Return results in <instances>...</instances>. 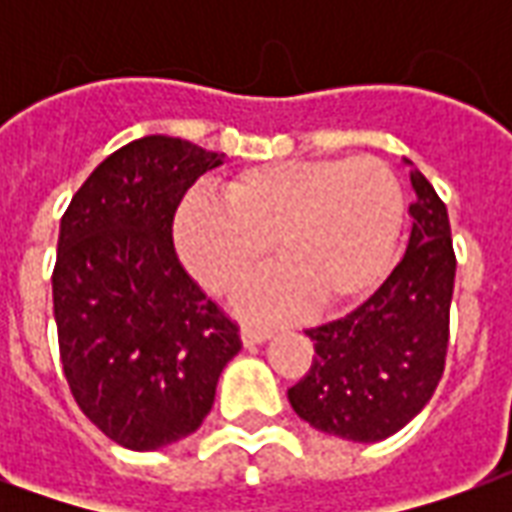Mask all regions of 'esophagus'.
Returning a JSON list of instances; mask_svg holds the SVG:
<instances>
[{"instance_id": "1", "label": "esophagus", "mask_w": 512, "mask_h": 512, "mask_svg": "<svg viewBox=\"0 0 512 512\" xmlns=\"http://www.w3.org/2000/svg\"><path fill=\"white\" fill-rule=\"evenodd\" d=\"M268 337H271V332H268V329H260V326H244V329H241V340H244V345L266 343Z\"/></svg>"}]
</instances>
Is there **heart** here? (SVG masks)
Returning a JSON list of instances; mask_svg holds the SVG:
<instances>
[{"label": "heart", "mask_w": 512, "mask_h": 512, "mask_svg": "<svg viewBox=\"0 0 512 512\" xmlns=\"http://www.w3.org/2000/svg\"><path fill=\"white\" fill-rule=\"evenodd\" d=\"M403 211V186L381 158L282 161L233 175L222 202L186 197L175 244L183 266L216 296H233L274 244L282 266L238 299L252 318H279L310 301L337 310L386 277Z\"/></svg>", "instance_id": "obj_1"}]
</instances>
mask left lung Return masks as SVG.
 <instances>
[{"label": "left lung", "mask_w": 512, "mask_h": 512, "mask_svg": "<svg viewBox=\"0 0 512 512\" xmlns=\"http://www.w3.org/2000/svg\"><path fill=\"white\" fill-rule=\"evenodd\" d=\"M411 235L381 288L345 318L307 329L315 356L288 389L312 428L348 441H381L425 408L444 373L455 288L447 205L411 172Z\"/></svg>", "instance_id": "1"}]
</instances>
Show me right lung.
Returning a JSON list of instances; mask_svg holds the SVG:
<instances>
[{"mask_svg":"<svg viewBox=\"0 0 512 512\" xmlns=\"http://www.w3.org/2000/svg\"><path fill=\"white\" fill-rule=\"evenodd\" d=\"M222 156L142 136L104 158L62 213L51 274L73 400L128 450H158L208 417L238 323L180 266L172 222Z\"/></svg>","mask_w":512,"mask_h":512,"instance_id":"right-lung-1","label":"right lung"}]
</instances>
